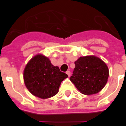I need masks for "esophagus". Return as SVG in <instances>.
Instances as JSON below:
<instances>
[{
	"instance_id": "esophagus-1",
	"label": "esophagus",
	"mask_w": 126,
	"mask_h": 126,
	"mask_svg": "<svg viewBox=\"0 0 126 126\" xmlns=\"http://www.w3.org/2000/svg\"><path fill=\"white\" fill-rule=\"evenodd\" d=\"M66 74H67V75H68L69 77L70 76H71V72H70L69 71H66Z\"/></svg>"
}]
</instances>
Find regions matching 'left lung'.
Listing matches in <instances>:
<instances>
[{
	"mask_svg": "<svg viewBox=\"0 0 126 126\" xmlns=\"http://www.w3.org/2000/svg\"><path fill=\"white\" fill-rule=\"evenodd\" d=\"M75 68L70 80L82 94L92 95L100 92L107 84L109 70L98 57H81L74 62Z\"/></svg>",
	"mask_w": 126,
	"mask_h": 126,
	"instance_id": "1",
	"label": "left lung"
}]
</instances>
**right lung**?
I'll return each mask as SVG.
<instances>
[{"label":"right lung","mask_w":126,"mask_h":126,"mask_svg":"<svg viewBox=\"0 0 126 126\" xmlns=\"http://www.w3.org/2000/svg\"><path fill=\"white\" fill-rule=\"evenodd\" d=\"M67 77L42 53L32 57L23 71L26 87L33 95L42 99L49 98L57 94L61 82Z\"/></svg>","instance_id":"1"}]
</instances>
